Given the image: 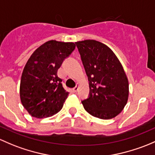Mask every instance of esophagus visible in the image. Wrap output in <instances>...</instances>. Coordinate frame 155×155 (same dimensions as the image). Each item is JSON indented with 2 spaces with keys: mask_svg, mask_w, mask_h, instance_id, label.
Wrapping results in <instances>:
<instances>
[{
  "mask_svg": "<svg viewBox=\"0 0 155 155\" xmlns=\"http://www.w3.org/2000/svg\"><path fill=\"white\" fill-rule=\"evenodd\" d=\"M78 88H79V84H77V85H76V87L73 88V91H74V92H77Z\"/></svg>",
  "mask_w": 155,
  "mask_h": 155,
  "instance_id": "1",
  "label": "esophagus"
}]
</instances>
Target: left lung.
<instances>
[{"label":"left lung","instance_id":"8db88e82","mask_svg":"<svg viewBox=\"0 0 155 155\" xmlns=\"http://www.w3.org/2000/svg\"><path fill=\"white\" fill-rule=\"evenodd\" d=\"M89 81V96L82 101L94 117L110 119L124 109L129 84L122 65L108 46L93 39L75 42Z\"/></svg>","mask_w":155,"mask_h":155}]
</instances>
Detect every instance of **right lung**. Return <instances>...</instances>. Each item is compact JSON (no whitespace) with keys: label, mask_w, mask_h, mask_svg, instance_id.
Here are the masks:
<instances>
[{"label":"right lung","mask_w":155,"mask_h":155,"mask_svg":"<svg viewBox=\"0 0 155 155\" xmlns=\"http://www.w3.org/2000/svg\"><path fill=\"white\" fill-rule=\"evenodd\" d=\"M75 46L74 42L50 40L31 54L21 74L20 98L32 116L50 117L63 108L68 92L63 88L57 71Z\"/></svg>","instance_id":"right-lung-1"}]
</instances>
